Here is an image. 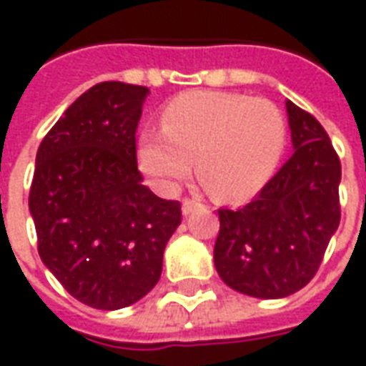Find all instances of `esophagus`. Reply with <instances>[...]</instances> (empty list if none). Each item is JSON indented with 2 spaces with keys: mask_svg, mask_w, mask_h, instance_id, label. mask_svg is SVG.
Segmentation results:
<instances>
[{
  "mask_svg": "<svg viewBox=\"0 0 366 366\" xmlns=\"http://www.w3.org/2000/svg\"><path fill=\"white\" fill-rule=\"evenodd\" d=\"M198 206H199V204H198V202H196V199H188V198H186L182 202V214L184 215H190L192 212H194V209H196V207H198Z\"/></svg>",
  "mask_w": 366,
  "mask_h": 366,
  "instance_id": "esophagus-1",
  "label": "esophagus"
}]
</instances>
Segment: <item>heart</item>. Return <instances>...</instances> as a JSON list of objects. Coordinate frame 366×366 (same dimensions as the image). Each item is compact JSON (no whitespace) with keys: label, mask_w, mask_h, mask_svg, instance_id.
Segmentation results:
<instances>
[{"label":"heart","mask_w":366,"mask_h":366,"mask_svg":"<svg viewBox=\"0 0 366 366\" xmlns=\"http://www.w3.org/2000/svg\"><path fill=\"white\" fill-rule=\"evenodd\" d=\"M286 123L269 99L225 92H188L168 102L160 129L137 141V162L151 184L172 194L198 164L217 198L241 199L261 190L280 159Z\"/></svg>","instance_id":"1"}]
</instances>
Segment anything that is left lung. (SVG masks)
<instances>
[{
  "label": "left lung",
  "instance_id": "8db88e82",
  "mask_svg": "<svg viewBox=\"0 0 366 366\" xmlns=\"http://www.w3.org/2000/svg\"><path fill=\"white\" fill-rule=\"evenodd\" d=\"M294 154L247 206L219 209L215 270L233 290L261 300L304 288L341 219V162L320 121L286 99Z\"/></svg>",
  "mask_w": 366,
  "mask_h": 366
}]
</instances>
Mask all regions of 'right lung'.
Listing matches in <instances>:
<instances>
[{"label":"right lung","instance_id":"1","mask_svg":"<svg viewBox=\"0 0 366 366\" xmlns=\"http://www.w3.org/2000/svg\"><path fill=\"white\" fill-rule=\"evenodd\" d=\"M149 88L102 82L84 92L36 151L29 212L39 254L68 294L121 310L159 282L180 202L143 186L135 133Z\"/></svg>","mask_w":366,"mask_h":366}]
</instances>
